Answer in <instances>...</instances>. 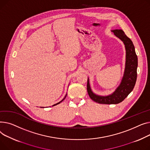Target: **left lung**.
<instances>
[{
	"label": "left lung",
	"mask_w": 150,
	"mask_h": 150,
	"mask_svg": "<svg viewBox=\"0 0 150 150\" xmlns=\"http://www.w3.org/2000/svg\"><path fill=\"white\" fill-rule=\"evenodd\" d=\"M111 31L124 42L125 45L126 50L125 68L120 85L114 92L108 96H102L94 94L91 89L88 78L87 91L90 98L94 102L102 104H117L122 102L133 91L137 79V56L133 42L122 30H114Z\"/></svg>",
	"instance_id": "8db88e82"
}]
</instances>
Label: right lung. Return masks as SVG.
<instances>
[{
  "mask_svg": "<svg viewBox=\"0 0 150 150\" xmlns=\"http://www.w3.org/2000/svg\"><path fill=\"white\" fill-rule=\"evenodd\" d=\"M66 96H67V94H66V96H65V98H64V99H62V100H61V101H60V102H58V103H56V104H54V105H52V106H55V105H57V104H59V103H60V102H62V101H63V100H64V99H65V98H66Z\"/></svg>",
  "mask_w": 150,
  "mask_h": 150,
  "instance_id": "add662e5",
  "label": "right lung"
}]
</instances>
